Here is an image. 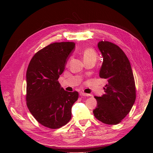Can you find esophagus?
<instances>
[{
	"label": "esophagus",
	"mask_w": 153,
	"mask_h": 153,
	"mask_svg": "<svg viewBox=\"0 0 153 153\" xmlns=\"http://www.w3.org/2000/svg\"><path fill=\"white\" fill-rule=\"evenodd\" d=\"M79 95L81 96H84V97H89V96H91V95H90V94H87V93H85L83 92H81L79 93Z\"/></svg>",
	"instance_id": "1"
}]
</instances>
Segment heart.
<instances>
[{
    "instance_id": "heart-1",
    "label": "heart",
    "mask_w": 153,
    "mask_h": 153,
    "mask_svg": "<svg viewBox=\"0 0 153 153\" xmlns=\"http://www.w3.org/2000/svg\"><path fill=\"white\" fill-rule=\"evenodd\" d=\"M82 57L84 62H96L97 59V54L96 51L92 48H85L82 51Z\"/></svg>"
}]
</instances>
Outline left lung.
I'll return each mask as SVG.
<instances>
[{
	"mask_svg": "<svg viewBox=\"0 0 153 153\" xmlns=\"http://www.w3.org/2000/svg\"><path fill=\"white\" fill-rule=\"evenodd\" d=\"M98 48L103 58L99 76L107 83L104 88L105 94L95 97L97 106L93 112L99 121L116 125L127 116L135 102L134 74L128 57L118 46L101 41Z\"/></svg>",
	"mask_w": 153,
	"mask_h": 153,
	"instance_id": "1",
	"label": "left lung"
}]
</instances>
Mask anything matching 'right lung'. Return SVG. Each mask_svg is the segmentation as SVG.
Instances as JSON below:
<instances>
[{
  "mask_svg": "<svg viewBox=\"0 0 153 153\" xmlns=\"http://www.w3.org/2000/svg\"><path fill=\"white\" fill-rule=\"evenodd\" d=\"M74 42L54 43L38 51L27 70V106L37 121L58 129L71 118V107L78 99L77 91L61 87L58 78L74 50Z\"/></svg>",
  "mask_w": 153,
  "mask_h": 153,
  "instance_id": "add662e5",
  "label": "right lung"
}]
</instances>
